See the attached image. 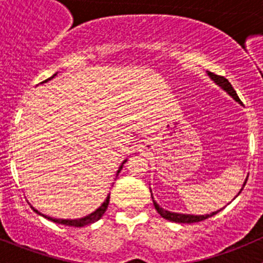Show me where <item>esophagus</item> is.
Instances as JSON below:
<instances>
[{"label":"esophagus","mask_w":263,"mask_h":263,"mask_svg":"<svg viewBox=\"0 0 263 263\" xmlns=\"http://www.w3.org/2000/svg\"><path fill=\"white\" fill-rule=\"evenodd\" d=\"M148 147V142H144V144L141 145V148H147Z\"/></svg>","instance_id":"esophagus-1"}]
</instances>
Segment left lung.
I'll list each match as a JSON object with an SVG mask.
<instances>
[{"instance_id": "left-lung-1", "label": "left lung", "mask_w": 263, "mask_h": 263, "mask_svg": "<svg viewBox=\"0 0 263 263\" xmlns=\"http://www.w3.org/2000/svg\"><path fill=\"white\" fill-rule=\"evenodd\" d=\"M208 75H209V78H210L211 80H213V81L215 82V84L217 85V86L221 87V89L224 90V91L227 92L228 95H230V97H232L233 99L235 100V102L240 103V99H239V98H238L237 92H235V90L233 89L232 84H230V82L228 81L227 79L222 78V76H219V75H214L213 72H208ZM247 178H248V177H247ZM247 178H246L245 183H243V187H245V185H246ZM243 187L240 188V191H239V192H238V195H237V196H239V193L242 192ZM150 192H151V190H150ZM237 196H235V197H237ZM235 197H234V198H235ZM151 198H153V202H154V206H155L156 211H158V213L160 214V216H161V217H164V219H165V220H169V221L179 222V224H192V222L202 221V220L208 219V217L214 216L215 214H217V213H219L220 210H221V209H220V210L214 211V213L206 214V215H191V214L172 213V211H168V210H165V209L160 208V206H159L158 203H156V201L154 200V197H153V193H151Z\"/></svg>"}]
</instances>
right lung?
Returning <instances> with one entry per match:
<instances>
[{
	"mask_svg": "<svg viewBox=\"0 0 263 263\" xmlns=\"http://www.w3.org/2000/svg\"><path fill=\"white\" fill-rule=\"evenodd\" d=\"M55 75H57V72H55L54 75L52 76V78L47 79L46 81L42 82V84H44V82H47V81H49V80H52V79L54 78ZM126 161H127V159H126V160L122 161L121 166H119L118 171H117V174H116V176H118L119 172H121V171H122V168H123V164L126 163ZM108 205H109V195L107 196V198H105L104 202H103L102 205H100L99 208H98L97 210L94 211V213H91V214L86 215V216H84V217H80V219H55V217H50V216H47V215H44V214L39 213V211L36 210V209H34L33 206H31V209H33V210L35 211V213L38 214V215H42V216L46 217V219L50 220V221L55 222V224H62V225H67V227L81 228V227H85V225H90V224H92V222L98 221V220H99L100 217H102L103 215H104L105 210H107V209H108Z\"/></svg>",
	"mask_w": 263,
	"mask_h": 263,
	"instance_id": "1",
	"label": "right lung"
}]
</instances>
